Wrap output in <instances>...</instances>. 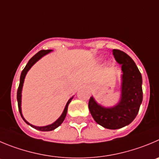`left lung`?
Returning <instances> with one entry per match:
<instances>
[{
  "label": "left lung",
  "mask_w": 159,
  "mask_h": 159,
  "mask_svg": "<svg viewBox=\"0 0 159 159\" xmlns=\"http://www.w3.org/2000/svg\"><path fill=\"white\" fill-rule=\"evenodd\" d=\"M113 55L121 65L122 85L119 103L112 108L98 105L93 97L89 108L96 122L109 129H117L130 124L137 115L143 100L142 76L131 57L118 49H113Z\"/></svg>",
  "instance_id": "left-lung-1"
}]
</instances>
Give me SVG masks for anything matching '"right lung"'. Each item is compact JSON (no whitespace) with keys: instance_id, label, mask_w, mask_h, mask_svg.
Listing matches in <instances>:
<instances>
[{"instance_id":"1","label":"right lung","mask_w":159,"mask_h":159,"mask_svg":"<svg viewBox=\"0 0 159 159\" xmlns=\"http://www.w3.org/2000/svg\"><path fill=\"white\" fill-rule=\"evenodd\" d=\"M52 50L50 49H48V50H41V51L38 52L37 54H35L34 56H33L32 58H31L29 60V62L27 63V64H26V66H25L24 69L23 70V71H22L21 73V76H20V81H19V88H18V90H17V101H18V107H19V113H20V115H21V117L23 118V119L24 120V121L26 123H27L28 125H30L31 127H33V128L36 129L38 130H40V131H52V130H54L55 129H56L57 127H59L60 125L62 124V122H63V121H64L65 119V117H66V113H67V108H68V105H69V103H70L71 100H72V98L71 97L70 99L69 100H68L67 103H66V107H65L64 108V111H63V114H62V115L59 118V119L56 120V121H55L54 123H52V125H47V126H42V127H38V126H34V125H32L30 124L29 122H27V121H26V120L24 119V118L23 117V115H22V111H21V92H22V88H23V81H24V78H25V76H26V73H27V71L29 70L30 69L31 66H33V65L35 63H36L37 61H38V59H41L42 56H44V55L48 54V52H50Z\"/></svg>"}]
</instances>
